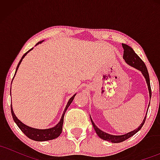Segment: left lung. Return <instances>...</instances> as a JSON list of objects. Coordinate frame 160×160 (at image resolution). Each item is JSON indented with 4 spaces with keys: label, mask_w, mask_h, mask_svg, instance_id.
I'll list each match as a JSON object with an SVG mask.
<instances>
[{
    "label": "left lung",
    "mask_w": 160,
    "mask_h": 160,
    "mask_svg": "<svg viewBox=\"0 0 160 160\" xmlns=\"http://www.w3.org/2000/svg\"><path fill=\"white\" fill-rule=\"evenodd\" d=\"M122 48H123L124 51H123V59L125 60V62L128 64V65H130L131 67H133L134 68L138 70L141 72V74H143L144 78H145V80H146L147 85H148V91H149V95H150V98H151V89H150V77H149V74H148V69H147L146 65H145L144 62L141 59V58L139 57L136 53L135 52V51L133 50V49L132 47H130L129 46L125 44V43H122ZM150 106V103L149 105H148V108H149ZM148 112L146 113V115H145L144 120H143L142 122H141L140 126H138L137 128L134 129L133 131L129 132L124 134V135H111V134L106 133L105 132H103L102 130H101L100 128L97 127L95 126V124L94 123L92 120L91 119V122L92 123L93 128H94L95 132H96L98 136L100 138L103 139L104 141H110V142L112 143H120L124 141L126 139L129 138L130 137H132V135H135V133H137L139 130L141 129V127L144 125L145 120H146V116Z\"/></svg>",
    "instance_id": "left-lung-1"
}]
</instances>
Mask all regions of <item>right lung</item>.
Returning a JSON list of instances; mask_svg holds the SVG:
<instances>
[{
    "mask_svg": "<svg viewBox=\"0 0 160 160\" xmlns=\"http://www.w3.org/2000/svg\"><path fill=\"white\" fill-rule=\"evenodd\" d=\"M42 42H43V40H41V41L38 42V43L36 44V46L40 44V43H41ZM33 49H34V47L31 49H29V50L27 52H25V54L23 55V56L22 57L21 60L19 61V64H18L17 65V68H16L15 75L16 74V72H17V70L19 68L20 64H21V62L22 61L23 58H25V56H26L30 51H32ZM10 95H11V89H10ZM75 95H76V94H74L71 98L69 99L68 102L67 103V105H66L65 110H64L63 113H62L61 119H60V121L54 126V127L49 128H45V129H39V128L30 127V126L24 124L22 122H21V121L16 117V116L15 115V113H14L13 112V110H12V105H11V113H12V118H13V120L15 121L16 125H17V126H19V128L21 129V131L22 132L25 134L28 138H29L32 139V140H34L36 141H45L52 140V139L56 138H58L60 135H61L62 132V126H63V122H64V116H65V113L66 111H67L68 108L69 107L70 104H71V102H72L73 100H74Z\"/></svg>",
    "mask_w": 160,
    "mask_h": 160,
    "instance_id": "right-lung-1",
    "label": "right lung"
}]
</instances>
